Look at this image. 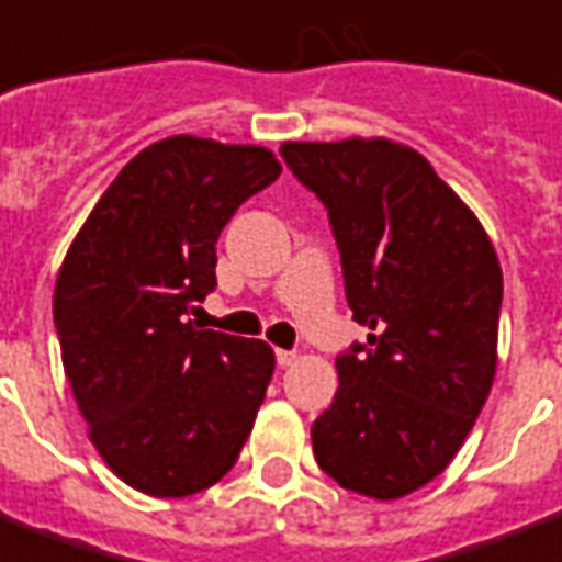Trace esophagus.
Returning <instances> with one entry per match:
<instances>
[{"label": "esophagus", "instance_id": "34e87169", "mask_svg": "<svg viewBox=\"0 0 562 562\" xmlns=\"http://www.w3.org/2000/svg\"><path fill=\"white\" fill-rule=\"evenodd\" d=\"M294 359H297V353H294V350H277V366L280 368H289Z\"/></svg>", "mask_w": 562, "mask_h": 562}]
</instances>
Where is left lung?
<instances>
[{
    "instance_id": "left-lung-1",
    "label": "left lung",
    "mask_w": 562,
    "mask_h": 562,
    "mask_svg": "<svg viewBox=\"0 0 562 562\" xmlns=\"http://www.w3.org/2000/svg\"><path fill=\"white\" fill-rule=\"evenodd\" d=\"M327 209L345 294L368 341L336 357L338 392L312 424L315 460L368 498L439 477L495 376L504 280L490 235L415 149L385 138L282 144Z\"/></svg>"
}]
</instances>
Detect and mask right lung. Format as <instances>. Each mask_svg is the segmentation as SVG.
<instances>
[{
  "instance_id": "obj_1",
  "label": "right lung",
  "mask_w": 562,
  "mask_h": 562,
  "mask_svg": "<svg viewBox=\"0 0 562 562\" xmlns=\"http://www.w3.org/2000/svg\"><path fill=\"white\" fill-rule=\"evenodd\" d=\"M265 147L158 140L105 188L55 282L64 374L109 469L153 498H186L233 469L273 374L259 338L200 329L214 244L280 177Z\"/></svg>"
}]
</instances>
